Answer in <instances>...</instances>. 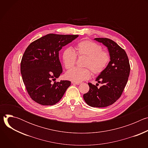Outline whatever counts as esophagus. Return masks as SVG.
<instances>
[{
  "label": "esophagus",
  "mask_w": 148,
  "mask_h": 148,
  "mask_svg": "<svg viewBox=\"0 0 148 148\" xmlns=\"http://www.w3.org/2000/svg\"><path fill=\"white\" fill-rule=\"evenodd\" d=\"M72 84H76V85H79V84H81V82H74V81H72Z\"/></svg>",
  "instance_id": "obj_1"
}]
</instances>
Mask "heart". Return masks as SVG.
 Returning <instances> with one entry per match:
<instances>
[{"instance_id":"obj_1","label":"heart","mask_w":148,"mask_h":148,"mask_svg":"<svg viewBox=\"0 0 148 148\" xmlns=\"http://www.w3.org/2000/svg\"><path fill=\"white\" fill-rule=\"evenodd\" d=\"M77 56L86 57L83 67L74 68L66 74V78L74 82H79L90 78L92 73L99 75L102 73L111 61V55L107 51L102 50V47L94 41L84 40L76 45L75 51L71 47H67L62 53V61L67 70L73 68L76 64Z\"/></svg>"}]
</instances>
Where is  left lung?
I'll return each instance as SVG.
<instances>
[{
    "label": "left lung",
    "mask_w": 148,
    "mask_h": 148,
    "mask_svg": "<svg viewBox=\"0 0 148 148\" xmlns=\"http://www.w3.org/2000/svg\"><path fill=\"white\" fill-rule=\"evenodd\" d=\"M95 40L108 47L111 59L106 70L95 80L102 86L98 88L97 85L88 82L89 91L84 94L83 98L90 106L102 108L112 105L121 97L128 82L131 67L125 51L115 41L108 38Z\"/></svg>",
    "instance_id": "8db88e82"
}]
</instances>
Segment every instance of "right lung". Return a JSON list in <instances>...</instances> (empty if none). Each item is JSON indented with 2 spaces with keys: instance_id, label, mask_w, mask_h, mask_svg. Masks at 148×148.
Listing matches in <instances>:
<instances>
[{
  "instance_id": "1",
  "label": "right lung",
  "mask_w": 148,
  "mask_h": 148,
  "mask_svg": "<svg viewBox=\"0 0 148 148\" xmlns=\"http://www.w3.org/2000/svg\"><path fill=\"white\" fill-rule=\"evenodd\" d=\"M78 37L49 34L33 41L26 49L20 71L28 94L36 102L54 105L70 86V81H56L62 72L59 51Z\"/></svg>"
}]
</instances>
